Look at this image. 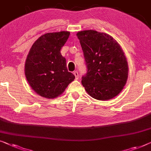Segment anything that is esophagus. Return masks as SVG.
Segmentation results:
<instances>
[{"label": "esophagus", "mask_w": 151, "mask_h": 151, "mask_svg": "<svg viewBox=\"0 0 151 151\" xmlns=\"http://www.w3.org/2000/svg\"><path fill=\"white\" fill-rule=\"evenodd\" d=\"M73 75L75 76L76 80H78V78H79V74H78V71H74L73 72Z\"/></svg>", "instance_id": "esophagus-1"}]
</instances>
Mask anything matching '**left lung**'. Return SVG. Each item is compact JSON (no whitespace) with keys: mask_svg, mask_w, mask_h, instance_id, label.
Masks as SVG:
<instances>
[{"mask_svg":"<svg viewBox=\"0 0 151 151\" xmlns=\"http://www.w3.org/2000/svg\"><path fill=\"white\" fill-rule=\"evenodd\" d=\"M84 53L87 73L82 86L94 99L106 101L121 93L128 78L127 58L112 36L93 30L77 34Z\"/></svg>","mask_w":151,"mask_h":151,"instance_id":"obj_1","label":"left lung"}]
</instances>
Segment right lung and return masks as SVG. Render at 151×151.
<instances>
[{"label": "right lung", "instance_id": "right-lung-1", "mask_svg": "<svg viewBox=\"0 0 151 151\" xmlns=\"http://www.w3.org/2000/svg\"><path fill=\"white\" fill-rule=\"evenodd\" d=\"M70 32H47L35 41L25 62L24 73L30 86L47 99L60 96L75 79L69 72L60 50Z\"/></svg>", "mask_w": 151, "mask_h": 151}]
</instances>
